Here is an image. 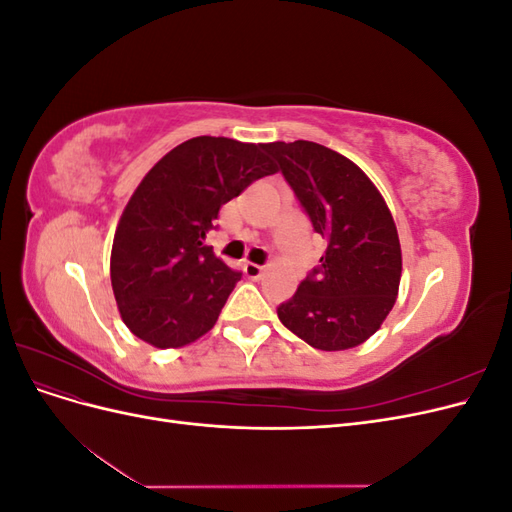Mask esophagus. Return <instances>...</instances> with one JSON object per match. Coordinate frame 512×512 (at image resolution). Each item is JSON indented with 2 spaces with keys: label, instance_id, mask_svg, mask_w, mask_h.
Here are the masks:
<instances>
[{
  "label": "esophagus",
  "instance_id": "esophagus-1",
  "mask_svg": "<svg viewBox=\"0 0 512 512\" xmlns=\"http://www.w3.org/2000/svg\"><path fill=\"white\" fill-rule=\"evenodd\" d=\"M243 271H245V275H247V277H250V280H260L262 273H265V267L256 265V262H245V265H243Z\"/></svg>",
  "mask_w": 512,
  "mask_h": 512
}]
</instances>
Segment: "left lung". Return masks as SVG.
I'll use <instances>...</instances> for the list:
<instances>
[{"label": "left lung", "mask_w": 512, "mask_h": 512, "mask_svg": "<svg viewBox=\"0 0 512 512\" xmlns=\"http://www.w3.org/2000/svg\"><path fill=\"white\" fill-rule=\"evenodd\" d=\"M316 232L327 239L320 267L277 316L318 350H348L374 335L395 305L401 247L393 215L363 170L312 141L267 143Z\"/></svg>", "instance_id": "left-lung-1"}]
</instances>
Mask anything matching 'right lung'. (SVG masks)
<instances>
[{
  "mask_svg": "<svg viewBox=\"0 0 512 512\" xmlns=\"http://www.w3.org/2000/svg\"><path fill=\"white\" fill-rule=\"evenodd\" d=\"M265 145L196 136L138 183L115 230L111 284L121 320L143 342L181 348L203 337L241 271L203 245L220 207L277 173Z\"/></svg>",
  "mask_w": 512,
  "mask_h": 512,
  "instance_id": "right-lung-1",
  "label": "right lung"
}]
</instances>
